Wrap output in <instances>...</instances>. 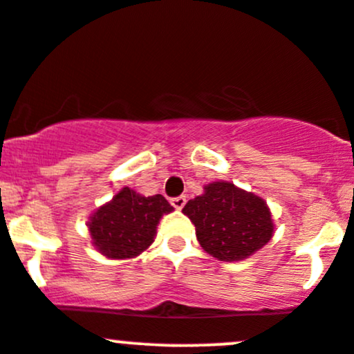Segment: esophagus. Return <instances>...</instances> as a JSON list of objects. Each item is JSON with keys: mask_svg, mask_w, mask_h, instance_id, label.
<instances>
[{"mask_svg": "<svg viewBox=\"0 0 354 354\" xmlns=\"http://www.w3.org/2000/svg\"><path fill=\"white\" fill-rule=\"evenodd\" d=\"M185 203H186V198L181 195V196H176V198H173V200H171V205H173L174 208L176 209H181L185 207Z\"/></svg>", "mask_w": 354, "mask_h": 354, "instance_id": "1", "label": "esophagus"}]
</instances>
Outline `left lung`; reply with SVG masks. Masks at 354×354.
<instances>
[{
  "label": "left lung",
  "mask_w": 354,
  "mask_h": 354,
  "mask_svg": "<svg viewBox=\"0 0 354 354\" xmlns=\"http://www.w3.org/2000/svg\"><path fill=\"white\" fill-rule=\"evenodd\" d=\"M185 205L203 250L223 262L248 259L270 242L275 225L266 200L230 181H213Z\"/></svg>",
  "instance_id": "left-lung-1"
}]
</instances>
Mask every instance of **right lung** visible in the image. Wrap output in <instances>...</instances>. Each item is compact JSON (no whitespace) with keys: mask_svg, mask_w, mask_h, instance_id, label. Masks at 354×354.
I'll return each instance as SVG.
<instances>
[{"mask_svg":"<svg viewBox=\"0 0 354 354\" xmlns=\"http://www.w3.org/2000/svg\"><path fill=\"white\" fill-rule=\"evenodd\" d=\"M173 209L162 195L145 196L124 186L88 218L91 243L107 259L138 257L154 242L162 215Z\"/></svg>","mask_w":354,"mask_h":354,"instance_id":"add662e5","label":"right lung"}]
</instances>
